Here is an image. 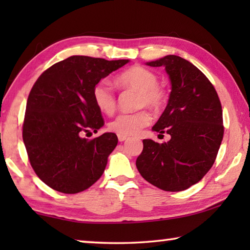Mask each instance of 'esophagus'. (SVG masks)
Wrapping results in <instances>:
<instances>
[{
	"instance_id": "esophagus-1",
	"label": "esophagus",
	"mask_w": 250,
	"mask_h": 250,
	"mask_svg": "<svg viewBox=\"0 0 250 250\" xmlns=\"http://www.w3.org/2000/svg\"><path fill=\"white\" fill-rule=\"evenodd\" d=\"M129 137L128 135H124V134H118V140H119L120 142H122V141H125L126 139H128Z\"/></svg>"
}]
</instances>
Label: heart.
Wrapping results in <instances>:
<instances>
[{
    "mask_svg": "<svg viewBox=\"0 0 250 250\" xmlns=\"http://www.w3.org/2000/svg\"><path fill=\"white\" fill-rule=\"evenodd\" d=\"M118 82L126 88H132L140 92L139 105H149L158 110L166 104V92L159 87V80L153 71L142 66H134L122 73ZM92 97L97 107L104 113L110 115L116 109V95L109 80L103 79L97 83L92 90ZM152 116L147 110L143 109L137 112L120 113L109 124V129L118 134L133 135L140 132L151 122Z\"/></svg>",
    "mask_w": 250,
    "mask_h": 250,
    "instance_id": "obj_1",
    "label": "heart"
}]
</instances>
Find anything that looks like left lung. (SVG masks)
I'll return each instance as SVG.
<instances>
[{
    "mask_svg": "<svg viewBox=\"0 0 250 250\" xmlns=\"http://www.w3.org/2000/svg\"><path fill=\"white\" fill-rule=\"evenodd\" d=\"M146 65L164 67L171 82L167 105L152 130L170 141L143 140L137 168L163 191L180 192L196 184L213 167L224 135L223 110L213 84L186 59L167 55Z\"/></svg>",
    "mask_w": 250,
    "mask_h": 250,
    "instance_id": "obj_1",
    "label": "left lung"
}]
</instances>
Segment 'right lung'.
Wrapping results in <instances>:
<instances>
[{"label": "right lung", "mask_w": 250, "mask_h": 250, "mask_svg": "<svg viewBox=\"0 0 250 250\" xmlns=\"http://www.w3.org/2000/svg\"><path fill=\"white\" fill-rule=\"evenodd\" d=\"M129 59L70 56L42 74L29 92L23 141L37 176L55 191L83 192L100 179L118 138L84 135L104 125L92 90Z\"/></svg>", "instance_id": "right-lung-1"}]
</instances>
